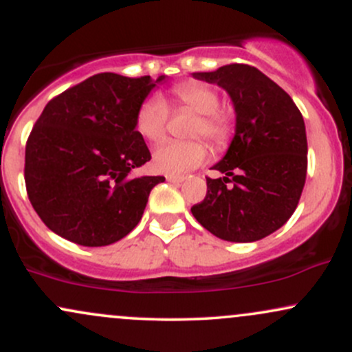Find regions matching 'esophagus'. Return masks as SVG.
<instances>
[{
  "label": "esophagus",
  "mask_w": 352,
  "mask_h": 352,
  "mask_svg": "<svg viewBox=\"0 0 352 352\" xmlns=\"http://www.w3.org/2000/svg\"><path fill=\"white\" fill-rule=\"evenodd\" d=\"M167 182H170V184H182V182H185V177H173V175H167Z\"/></svg>",
  "instance_id": "34e87169"
}]
</instances>
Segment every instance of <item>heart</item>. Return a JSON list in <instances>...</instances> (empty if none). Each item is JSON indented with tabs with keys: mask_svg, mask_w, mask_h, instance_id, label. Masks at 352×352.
<instances>
[{
	"mask_svg": "<svg viewBox=\"0 0 352 352\" xmlns=\"http://www.w3.org/2000/svg\"><path fill=\"white\" fill-rule=\"evenodd\" d=\"M180 107L199 114L192 129V137H205L215 148L225 147L233 135V117L220 109V96L213 87L201 82H182L172 89ZM170 109L164 98L153 94L137 109L135 127L144 139L157 142L165 135ZM208 147L201 140H167L155 147L152 155L153 168L160 173L184 177L207 160Z\"/></svg>",
	"mask_w": 352,
	"mask_h": 352,
	"instance_id": "1",
	"label": "heart"
}]
</instances>
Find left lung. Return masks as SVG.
Returning <instances> with one entry per match:
<instances>
[{"label":"left lung","instance_id":"left-lung-1","mask_svg":"<svg viewBox=\"0 0 352 352\" xmlns=\"http://www.w3.org/2000/svg\"><path fill=\"white\" fill-rule=\"evenodd\" d=\"M193 78L228 92L236 114L235 135L207 179V195L193 205L197 221L227 241L248 243L281 228L298 207L308 140L300 109L268 76L248 64H228Z\"/></svg>","mask_w":352,"mask_h":352}]
</instances>
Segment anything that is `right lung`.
Returning <instances> with one entry per match:
<instances>
[{
	"label": "right lung",
	"mask_w": 352,
	"mask_h": 352,
	"mask_svg": "<svg viewBox=\"0 0 352 352\" xmlns=\"http://www.w3.org/2000/svg\"><path fill=\"white\" fill-rule=\"evenodd\" d=\"M164 79L100 72L46 104L28 137L24 182L47 228L72 243L106 246L137 227L165 177H129L151 160L135 116Z\"/></svg>",
	"instance_id": "obj_1"
}]
</instances>
